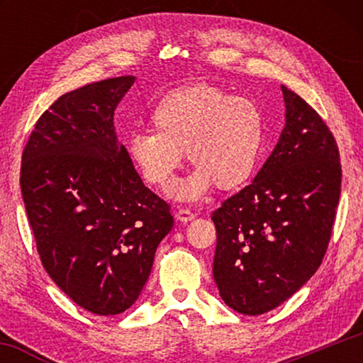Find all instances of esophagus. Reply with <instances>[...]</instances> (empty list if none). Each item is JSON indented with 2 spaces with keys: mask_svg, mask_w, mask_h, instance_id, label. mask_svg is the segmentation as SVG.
Segmentation results:
<instances>
[{
  "mask_svg": "<svg viewBox=\"0 0 363 363\" xmlns=\"http://www.w3.org/2000/svg\"><path fill=\"white\" fill-rule=\"evenodd\" d=\"M195 218V214L187 210V208H179V210L176 211V219L181 220V223H189V220H192Z\"/></svg>",
  "mask_w": 363,
  "mask_h": 363,
  "instance_id": "34e87169",
  "label": "esophagus"
}]
</instances>
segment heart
Here are the masks:
<instances>
[{"label":"heart","mask_w":363,"mask_h":363,"mask_svg":"<svg viewBox=\"0 0 363 363\" xmlns=\"http://www.w3.org/2000/svg\"><path fill=\"white\" fill-rule=\"evenodd\" d=\"M153 131H134L126 150L140 177L167 190L184 152L192 173L173 189V196L194 201L218 186L230 190L253 176L264 144V113L248 96H232L211 83L171 91L150 112Z\"/></svg>","instance_id":"b5f03b06"}]
</instances>
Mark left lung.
<instances>
[{
    "mask_svg": "<svg viewBox=\"0 0 363 363\" xmlns=\"http://www.w3.org/2000/svg\"><path fill=\"white\" fill-rule=\"evenodd\" d=\"M285 128L253 182L213 213V275L224 303L259 315L291 298L322 264L341 195L340 150L304 99L281 86Z\"/></svg>",
    "mask_w": 363,
    "mask_h": 363,
    "instance_id": "8db88e82",
    "label": "left lung"
}]
</instances>
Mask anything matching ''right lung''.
<instances>
[{"label": "right lung", "mask_w": 363, "mask_h": 363, "mask_svg": "<svg viewBox=\"0 0 363 363\" xmlns=\"http://www.w3.org/2000/svg\"><path fill=\"white\" fill-rule=\"evenodd\" d=\"M134 79L108 78L60 96L22 153L21 189L43 267L97 315L134 304L174 224L116 139L115 108Z\"/></svg>", "instance_id": "obj_1"}]
</instances>
